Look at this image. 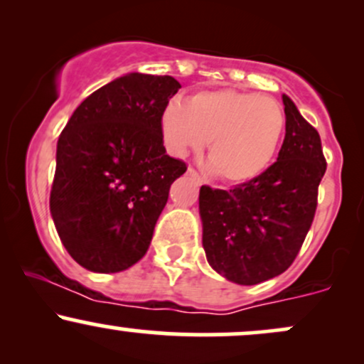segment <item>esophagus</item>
Returning a JSON list of instances; mask_svg holds the SVG:
<instances>
[{"mask_svg":"<svg viewBox=\"0 0 364 364\" xmlns=\"http://www.w3.org/2000/svg\"><path fill=\"white\" fill-rule=\"evenodd\" d=\"M188 174H190V176H191V178H195V179H196V181H198V185H203V183H205V181H203V178H202V176H200V174H198V173H196V171H195L193 168H188Z\"/></svg>","mask_w":364,"mask_h":364,"instance_id":"obj_1","label":"esophagus"}]
</instances>
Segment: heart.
<instances>
[{"label":"heart","instance_id":"obj_1","mask_svg":"<svg viewBox=\"0 0 364 364\" xmlns=\"http://www.w3.org/2000/svg\"><path fill=\"white\" fill-rule=\"evenodd\" d=\"M286 116L277 101L232 89L203 90L162 109L161 133L174 157L200 152L208 140L210 168L232 185L250 183L272 164Z\"/></svg>","mask_w":364,"mask_h":364}]
</instances>
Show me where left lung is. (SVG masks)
<instances>
[{
	"mask_svg": "<svg viewBox=\"0 0 364 364\" xmlns=\"http://www.w3.org/2000/svg\"><path fill=\"white\" fill-rule=\"evenodd\" d=\"M286 136L262 176L232 190L200 188L202 245L212 269L255 286L286 272L310 231L327 162L320 135L282 94Z\"/></svg>",
	"mask_w": 364,
	"mask_h": 364,
	"instance_id": "8db88e82",
	"label": "left lung"
}]
</instances>
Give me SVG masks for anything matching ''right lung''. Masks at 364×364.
I'll use <instances>...</instances> for the list:
<instances>
[{
  "instance_id": "right-lung-1",
  "label": "right lung",
  "mask_w": 364,
  "mask_h": 364,
  "mask_svg": "<svg viewBox=\"0 0 364 364\" xmlns=\"http://www.w3.org/2000/svg\"><path fill=\"white\" fill-rule=\"evenodd\" d=\"M179 89L168 75L127 73L90 94L61 132L49 208L83 269L121 272L147 253L169 188L186 171L161 133Z\"/></svg>"
}]
</instances>
